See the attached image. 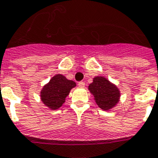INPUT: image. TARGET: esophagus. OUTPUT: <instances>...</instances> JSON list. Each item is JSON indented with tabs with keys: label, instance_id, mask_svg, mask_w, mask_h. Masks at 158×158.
I'll return each mask as SVG.
<instances>
[{
	"label": "esophagus",
	"instance_id": "obj_1",
	"mask_svg": "<svg viewBox=\"0 0 158 158\" xmlns=\"http://www.w3.org/2000/svg\"><path fill=\"white\" fill-rule=\"evenodd\" d=\"M78 85H79V87H80V88H84V87L85 86V83L81 81V82H79Z\"/></svg>",
	"mask_w": 158,
	"mask_h": 158
}]
</instances>
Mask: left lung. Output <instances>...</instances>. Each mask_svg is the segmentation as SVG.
Instances as JSON below:
<instances>
[{
    "mask_svg": "<svg viewBox=\"0 0 158 158\" xmlns=\"http://www.w3.org/2000/svg\"><path fill=\"white\" fill-rule=\"evenodd\" d=\"M89 90L94 96V101L103 110H110L120 101L121 91L115 84L103 76H96L89 85Z\"/></svg>",
    "mask_w": 158,
    "mask_h": 158,
    "instance_id": "8db88e82",
    "label": "left lung"
}]
</instances>
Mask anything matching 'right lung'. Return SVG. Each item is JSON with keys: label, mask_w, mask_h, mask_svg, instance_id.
Wrapping results in <instances>:
<instances>
[{"label": "right lung", "mask_w": 158, "mask_h": 158, "mask_svg": "<svg viewBox=\"0 0 158 158\" xmlns=\"http://www.w3.org/2000/svg\"><path fill=\"white\" fill-rule=\"evenodd\" d=\"M75 86L74 81L66 79L65 76L60 73L56 74L49 82L43 85L40 91L41 100L50 110H58L65 102L70 90Z\"/></svg>", "instance_id": "obj_1"}]
</instances>
